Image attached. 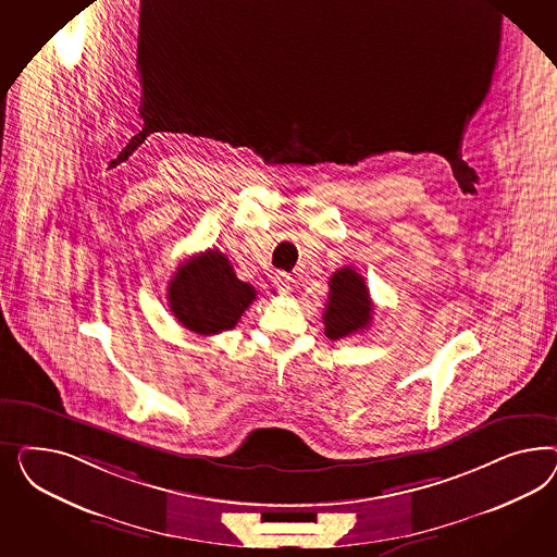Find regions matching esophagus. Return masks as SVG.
<instances>
[{"mask_svg":"<svg viewBox=\"0 0 557 557\" xmlns=\"http://www.w3.org/2000/svg\"><path fill=\"white\" fill-rule=\"evenodd\" d=\"M273 286L280 292V294H287L289 286H292V277L287 275L286 271H277L273 275Z\"/></svg>","mask_w":557,"mask_h":557,"instance_id":"esophagus-1","label":"esophagus"}]
</instances>
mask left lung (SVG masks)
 <instances>
[{"instance_id": "1", "label": "left lung", "mask_w": 557, "mask_h": 557, "mask_svg": "<svg viewBox=\"0 0 557 557\" xmlns=\"http://www.w3.org/2000/svg\"><path fill=\"white\" fill-rule=\"evenodd\" d=\"M371 306L370 289L357 271L351 268L335 271L329 282V300L322 314L324 335L337 341L366 331L373 314Z\"/></svg>"}]
</instances>
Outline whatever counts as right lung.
Listing matches in <instances>:
<instances>
[{"label":"right lung","instance_id":"right-lung-1","mask_svg":"<svg viewBox=\"0 0 557 557\" xmlns=\"http://www.w3.org/2000/svg\"><path fill=\"white\" fill-rule=\"evenodd\" d=\"M255 296L257 289L240 282L226 255L216 249L189 257L173 273L168 287L173 317L191 333L206 337L233 329Z\"/></svg>","mask_w":557,"mask_h":557}]
</instances>
